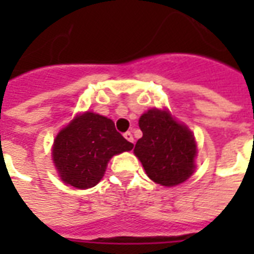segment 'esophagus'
Instances as JSON below:
<instances>
[{
  "label": "esophagus",
  "mask_w": 254,
  "mask_h": 254,
  "mask_svg": "<svg viewBox=\"0 0 254 254\" xmlns=\"http://www.w3.org/2000/svg\"><path fill=\"white\" fill-rule=\"evenodd\" d=\"M124 137L127 138V141L129 143H134V138H133V134L130 132H127V133H124Z\"/></svg>",
  "instance_id": "1"
}]
</instances>
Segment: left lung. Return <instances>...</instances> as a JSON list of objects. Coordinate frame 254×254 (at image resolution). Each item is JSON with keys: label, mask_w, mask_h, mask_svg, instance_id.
<instances>
[{"label": "left lung", "mask_w": 254, "mask_h": 254, "mask_svg": "<svg viewBox=\"0 0 254 254\" xmlns=\"http://www.w3.org/2000/svg\"><path fill=\"white\" fill-rule=\"evenodd\" d=\"M143 137L134 145L147 176L163 187H176L194 171L197 145L188 127L169 111L151 109L138 120Z\"/></svg>", "instance_id": "1"}]
</instances>
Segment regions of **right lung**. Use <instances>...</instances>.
I'll return each mask as SVG.
<instances>
[{"label": "right lung", "instance_id": "1", "mask_svg": "<svg viewBox=\"0 0 254 254\" xmlns=\"http://www.w3.org/2000/svg\"><path fill=\"white\" fill-rule=\"evenodd\" d=\"M132 148L133 144L117 132L110 118L85 111L58 133L53 160L65 184L87 189L103 178L114 155Z\"/></svg>", "mask_w": 254, "mask_h": 254}]
</instances>
